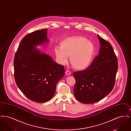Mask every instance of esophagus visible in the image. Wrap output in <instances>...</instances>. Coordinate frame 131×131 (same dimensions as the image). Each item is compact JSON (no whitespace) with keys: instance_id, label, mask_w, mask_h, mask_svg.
Returning <instances> with one entry per match:
<instances>
[{"instance_id":"1","label":"esophagus","mask_w":131,"mask_h":131,"mask_svg":"<svg viewBox=\"0 0 131 131\" xmlns=\"http://www.w3.org/2000/svg\"><path fill=\"white\" fill-rule=\"evenodd\" d=\"M65 74H66V75H70L71 74V72L69 71L68 70H67V71H66Z\"/></svg>"}]
</instances>
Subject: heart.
Segmentation results:
<instances>
[{"mask_svg": "<svg viewBox=\"0 0 131 131\" xmlns=\"http://www.w3.org/2000/svg\"><path fill=\"white\" fill-rule=\"evenodd\" d=\"M60 47H56V59L60 64L65 65L70 61L72 66L77 70L87 69L91 64L95 53V46L83 36L67 38L62 40Z\"/></svg>", "mask_w": 131, "mask_h": 131, "instance_id": "1", "label": "heart"}]
</instances>
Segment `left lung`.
<instances>
[{"instance_id":"obj_1","label":"left lung","mask_w":131,"mask_h":131,"mask_svg":"<svg viewBox=\"0 0 131 131\" xmlns=\"http://www.w3.org/2000/svg\"><path fill=\"white\" fill-rule=\"evenodd\" d=\"M99 54L84 70L75 72L74 93L75 98L85 104L95 103L110 93L114 86L118 60L112 46L98 35Z\"/></svg>"}]
</instances>
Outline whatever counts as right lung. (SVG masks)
Here are the masks:
<instances>
[{"label":"right lung","instance_id":"1","mask_svg":"<svg viewBox=\"0 0 131 131\" xmlns=\"http://www.w3.org/2000/svg\"><path fill=\"white\" fill-rule=\"evenodd\" d=\"M47 30L34 31L20 42L14 60V77L21 91L29 99L37 103L50 100L56 85L65 73L64 67L35 47L48 42Z\"/></svg>","mask_w":131,"mask_h":131}]
</instances>
